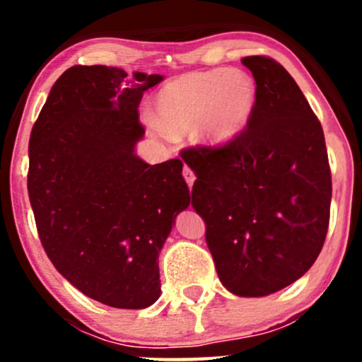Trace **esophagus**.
<instances>
[{
  "mask_svg": "<svg viewBox=\"0 0 362 362\" xmlns=\"http://www.w3.org/2000/svg\"><path fill=\"white\" fill-rule=\"evenodd\" d=\"M184 178H185V182H187V185H189V189L190 187L194 185V180H195V175H194V172L192 170H190L189 167H184Z\"/></svg>",
  "mask_w": 362,
  "mask_h": 362,
  "instance_id": "1",
  "label": "esophagus"
}]
</instances>
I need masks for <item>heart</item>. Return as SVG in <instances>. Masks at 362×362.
Masks as SVG:
<instances>
[{
	"label": "heart",
	"instance_id": "obj_1",
	"mask_svg": "<svg viewBox=\"0 0 362 362\" xmlns=\"http://www.w3.org/2000/svg\"><path fill=\"white\" fill-rule=\"evenodd\" d=\"M257 103V85L240 69L216 68L187 73L168 81L156 97L161 131L180 136L195 129L209 148L231 143L247 127Z\"/></svg>",
	"mask_w": 362,
	"mask_h": 362
}]
</instances>
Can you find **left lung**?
Segmentation results:
<instances>
[{"mask_svg":"<svg viewBox=\"0 0 362 362\" xmlns=\"http://www.w3.org/2000/svg\"><path fill=\"white\" fill-rule=\"evenodd\" d=\"M242 62L257 85L247 127L221 148L180 153L194 170L192 206L219 281L259 298L298 281L317 260L330 219L325 136L293 76L272 57Z\"/></svg>","mask_w":362,"mask_h":362,"instance_id":"obj_1","label":"left lung"}]
</instances>
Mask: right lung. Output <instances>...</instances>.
Here are the masks:
<instances>
[{
    "label": "right lung",
    "instance_id": "add662e5",
    "mask_svg": "<svg viewBox=\"0 0 362 362\" xmlns=\"http://www.w3.org/2000/svg\"><path fill=\"white\" fill-rule=\"evenodd\" d=\"M163 80L110 66H73L57 78L28 143V197L54 267L114 308L160 298L158 255L190 204L178 158L148 165L139 102Z\"/></svg>",
    "mask_w": 362,
    "mask_h": 362
}]
</instances>
